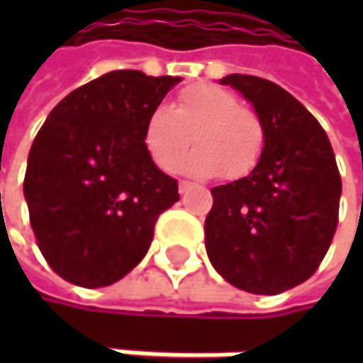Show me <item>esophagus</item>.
<instances>
[{
    "instance_id": "1",
    "label": "esophagus",
    "mask_w": 363,
    "mask_h": 363,
    "mask_svg": "<svg viewBox=\"0 0 363 363\" xmlns=\"http://www.w3.org/2000/svg\"><path fill=\"white\" fill-rule=\"evenodd\" d=\"M191 189H193V182H189V181L179 182V193H181V195H184V193H186V191H191Z\"/></svg>"
}]
</instances>
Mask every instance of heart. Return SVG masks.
<instances>
[{
  "label": "heart",
  "instance_id": "b5f03b06",
  "mask_svg": "<svg viewBox=\"0 0 363 363\" xmlns=\"http://www.w3.org/2000/svg\"><path fill=\"white\" fill-rule=\"evenodd\" d=\"M195 149L181 162V170L195 177L218 174L225 181L244 179L258 166L267 132L260 115L240 103V96L214 84L182 88L174 107H155L143 130L151 162L170 172L191 145Z\"/></svg>",
  "mask_w": 363,
  "mask_h": 363
}]
</instances>
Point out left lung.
<instances>
[{
  "label": "left lung",
  "mask_w": 363,
  "mask_h": 363,
  "mask_svg": "<svg viewBox=\"0 0 363 363\" xmlns=\"http://www.w3.org/2000/svg\"><path fill=\"white\" fill-rule=\"evenodd\" d=\"M260 115L264 153L246 179L212 189L206 252L235 288L279 294L307 281L338 225L340 174L320 121L290 92L254 75H227Z\"/></svg>",
  "instance_id": "obj_1"
}]
</instances>
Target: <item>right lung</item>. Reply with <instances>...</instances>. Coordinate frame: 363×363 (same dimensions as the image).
<instances>
[{
    "mask_svg": "<svg viewBox=\"0 0 363 363\" xmlns=\"http://www.w3.org/2000/svg\"><path fill=\"white\" fill-rule=\"evenodd\" d=\"M179 82L111 71L67 94L37 132L23 189L37 246L62 279L84 288L121 279L181 199L143 143L149 113Z\"/></svg>",
    "mask_w": 363,
    "mask_h": 363,
    "instance_id": "obj_1",
    "label": "right lung"
}]
</instances>
